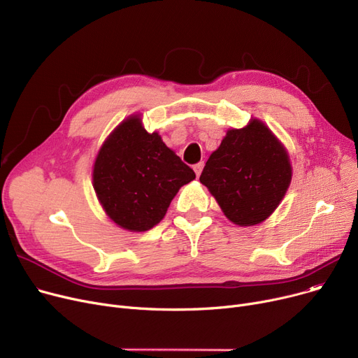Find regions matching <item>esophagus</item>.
Wrapping results in <instances>:
<instances>
[{"label": "esophagus", "instance_id": "34e87169", "mask_svg": "<svg viewBox=\"0 0 358 358\" xmlns=\"http://www.w3.org/2000/svg\"><path fill=\"white\" fill-rule=\"evenodd\" d=\"M203 166H204V162H197V164L193 166V169L196 171V176H197V177H200V174H201V171H203Z\"/></svg>", "mask_w": 358, "mask_h": 358}]
</instances>
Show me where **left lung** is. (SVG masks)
<instances>
[{"instance_id": "1", "label": "left lung", "mask_w": 358, "mask_h": 358, "mask_svg": "<svg viewBox=\"0 0 358 358\" xmlns=\"http://www.w3.org/2000/svg\"><path fill=\"white\" fill-rule=\"evenodd\" d=\"M290 180L286 149L257 119L243 129L228 130L200 176L227 217L239 227L266 220L285 197Z\"/></svg>"}]
</instances>
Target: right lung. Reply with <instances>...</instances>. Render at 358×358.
Segmentation results:
<instances>
[{
	"label": "right lung",
	"instance_id": "right-lung-1",
	"mask_svg": "<svg viewBox=\"0 0 358 358\" xmlns=\"http://www.w3.org/2000/svg\"><path fill=\"white\" fill-rule=\"evenodd\" d=\"M196 178L161 136L148 134L138 116L120 123L94 164V190L119 227L143 232L162 220L180 187Z\"/></svg>",
	"mask_w": 358,
	"mask_h": 358
}]
</instances>
